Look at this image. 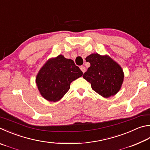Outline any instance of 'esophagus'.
I'll list each match as a JSON object with an SVG mask.
<instances>
[{
  "label": "esophagus",
  "mask_w": 150,
  "mask_h": 150,
  "mask_svg": "<svg viewBox=\"0 0 150 150\" xmlns=\"http://www.w3.org/2000/svg\"><path fill=\"white\" fill-rule=\"evenodd\" d=\"M80 69H81V71H82L83 73H84V72H85V71H86V68H85V67H84V66H81L80 67Z\"/></svg>",
  "instance_id": "34e87169"
}]
</instances>
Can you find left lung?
Wrapping results in <instances>:
<instances>
[{
  "label": "left lung",
  "mask_w": 150,
  "mask_h": 150,
  "mask_svg": "<svg viewBox=\"0 0 150 150\" xmlns=\"http://www.w3.org/2000/svg\"><path fill=\"white\" fill-rule=\"evenodd\" d=\"M91 64L83 78L91 84L93 91L104 98L117 93L123 82L124 74L121 67L108 56L92 54L86 58Z\"/></svg>",
  "instance_id": "left-lung-1"
}]
</instances>
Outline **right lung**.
<instances>
[{
  "label": "right lung",
  "instance_id": "right-lung-1",
  "mask_svg": "<svg viewBox=\"0 0 150 150\" xmlns=\"http://www.w3.org/2000/svg\"><path fill=\"white\" fill-rule=\"evenodd\" d=\"M82 75L83 72L72 59L59 55L44 65L37 76L36 83L46 100L57 102L69 91L71 83Z\"/></svg>",
  "mask_w": 150,
  "mask_h": 150
}]
</instances>
